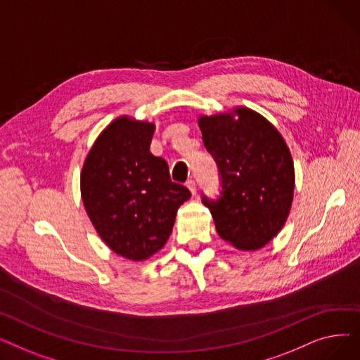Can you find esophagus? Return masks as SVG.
I'll return each instance as SVG.
<instances>
[{"label": "esophagus", "instance_id": "34e87169", "mask_svg": "<svg viewBox=\"0 0 360 360\" xmlns=\"http://www.w3.org/2000/svg\"><path fill=\"white\" fill-rule=\"evenodd\" d=\"M186 186L190 188V191L193 193V195H197V184L194 179H188L186 181Z\"/></svg>", "mask_w": 360, "mask_h": 360}]
</instances>
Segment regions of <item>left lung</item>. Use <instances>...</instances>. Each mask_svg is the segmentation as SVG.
Returning a JSON list of instances; mask_svg holds the SVG:
<instances>
[{"label":"left lung","instance_id":"obj_1","mask_svg":"<svg viewBox=\"0 0 360 360\" xmlns=\"http://www.w3.org/2000/svg\"><path fill=\"white\" fill-rule=\"evenodd\" d=\"M198 125L219 169L217 198L202 194L217 233L243 251L264 247L283 228L293 200L295 169L285 140L247 108L201 117Z\"/></svg>","mask_w":360,"mask_h":360}]
</instances>
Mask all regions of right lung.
Listing matches in <instances>:
<instances>
[{
    "instance_id": "add662e5",
    "label": "right lung",
    "mask_w": 360,
    "mask_h": 360,
    "mask_svg": "<svg viewBox=\"0 0 360 360\" xmlns=\"http://www.w3.org/2000/svg\"><path fill=\"white\" fill-rule=\"evenodd\" d=\"M155 125L113 121L82 170L86 212L108 247L132 261L158 252L172 233L179 205L191 197L170 181L165 159L150 153Z\"/></svg>"
}]
</instances>
